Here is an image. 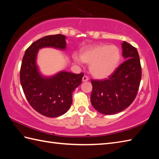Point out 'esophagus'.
<instances>
[{
	"instance_id": "1",
	"label": "esophagus",
	"mask_w": 159,
	"mask_h": 159,
	"mask_svg": "<svg viewBox=\"0 0 159 159\" xmlns=\"http://www.w3.org/2000/svg\"><path fill=\"white\" fill-rule=\"evenodd\" d=\"M87 80H89V78L87 77V76H84L83 77V81L85 82V81H87Z\"/></svg>"
}]
</instances>
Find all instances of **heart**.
I'll return each instance as SVG.
<instances>
[{
    "mask_svg": "<svg viewBox=\"0 0 159 159\" xmlns=\"http://www.w3.org/2000/svg\"><path fill=\"white\" fill-rule=\"evenodd\" d=\"M73 60L78 64H89L90 73L96 79H104L112 75L117 68L121 52L115 45L96 44L83 48L80 56L74 54Z\"/></svg>",
    "mask_w": 159,
    "mask_h": 159,
    "instance_id": "1",
    "label": "heart"
}]
</instances>
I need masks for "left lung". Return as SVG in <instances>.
Returning a JSON list of instances; mask_svg holds the SVG:
<instances>
[{"label": "left lung", "instance_id": "obj_1", "mask_svg": "<svg viewBox=\"0 0 159 159\" xmlns=\"http://www.w3.org/2000/svg\"><path fill=\"white\" fill-rule=\"evenodd\" d=\"M126 60L109 79L92 80L91 102L99 113L113 115L126 109L137 96L141 79V67L137 48L126 42L121 43Z\"/></svg>", "mask_w": 159, "mask_h": 159}]
</instances>
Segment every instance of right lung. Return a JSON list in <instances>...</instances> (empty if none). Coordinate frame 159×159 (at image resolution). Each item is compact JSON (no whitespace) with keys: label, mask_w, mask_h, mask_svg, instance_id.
Segmentation results:
<instances>
[{"label":"right lung","mask_w":159,"mask_h":159,"mask_svg":"<svg viewBox=\"0 0 159 159\" xmlns=\"http://www.w3.org/2000/svg\"><path fill=\"white\" fill-rule=\"evenodd\" d=\"M63 35L45 36L33 42L23 57L20 78L22 89L29 103L36 111L46 117H57L69 110L72 93L82 81L83 73L76 74L60 71L52 76L43 75L37 64L39 49H66Z\"/></svg>","instance_id":"add662e5"}]
</instances>
